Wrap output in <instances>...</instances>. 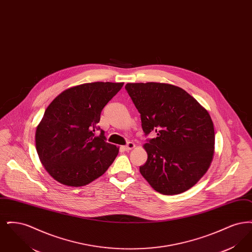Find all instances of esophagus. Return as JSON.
I'll return each instance as SVG.
<instances>
[{
  "instance_id": "obj_1",
  "label": "esophagus",
  "mask_w": 252,
  "mask_h": 252,
  "mask_svg": "<svg viewBox=\"0 0 252 252\" xmlns=\"http://www.w3.org/2000/svg\"><path fill=\"white\" fill-rule=\"evenodd\" d=\"M134 147H135V144H133V143H128L126 145L123 146V148H124L126 151H129V150L133 149Z\"/></svg>"
}]
</instances>
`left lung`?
<instances>
[{
    "label": "left lung",
    "instance_id": "left-lung-1",
    "mask_svg": "<svg viewBox=\"0 0 252 252\" xmlns=\"http://www.w3.org/2000/svg\"><path fill=\"white\" fill-rule=\"evenodd\" d=\"M126 90L141 114L147 160L140 172L162 194H179L200 180L214 158L215 128L209 112L180 87L127 83Z\"/></svg>",
    "mask_w": 252,
    "mask_h": 252
}]
</instances>
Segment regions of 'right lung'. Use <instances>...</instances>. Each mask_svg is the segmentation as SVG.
<instances>
[{
	"mask_svg": "<svg viewBox=\"0 0 252 252\" xmlns=\"http://www.w3.org/2000/svg\"><path fill=\"white\" fill-rule=\"evenodd\" d=\"M124 83L93 82L63 91L49 105L36 129L39 160L63 185L85 186L101 177L119 153L99 127L101 111Z\"/></svg>",
	"mask_w": 252,
	"mask_h": 252,
	"instance_id": "obj_1",
	"label": "right lung"
}]
</instances>
